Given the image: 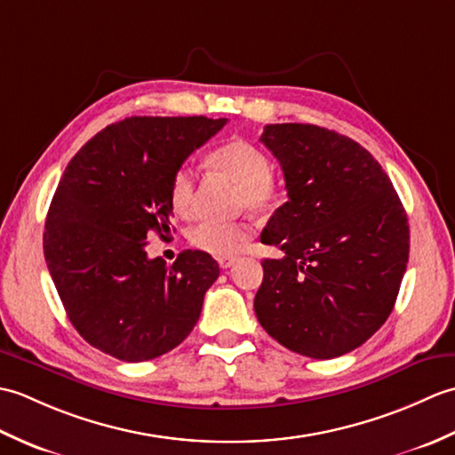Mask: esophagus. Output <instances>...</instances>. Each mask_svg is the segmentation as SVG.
I'll return each mask as SVG.
<instances>
[{
  "label": "esophagus",
  "instance_id": "esophagus-1",
  "mask_svg": "<svg viewBox=\"0 0 455 455\" xmlns=\"http://www.w3.org/2000/svg\"><path fill=\"white\" fill-rule=\"evenodd\" d=\"M233 264H235V258H228V256L219 258V266H220L222 269H228Z\"/></svg>",
  "mask_w": 455,
  "mask_h": 455
}]
</instances>
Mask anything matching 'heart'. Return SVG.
Segmentation results:
<instances>
[{"instance_id": "1", "label": "heart", "mask_w": 455, "mask_h": 455, "mask_svg": "<svg viewBox=\"0 0 455 455\" xmlns=\"http://www.w3.org/2000/svg\"><path fill=\"white\" fill-rule=\"evenodd\" d=\"M209 164L240 183L238 201L252 211H269L277 205L279 188L272 178V162L254 144L230 140L209 154ZM196 173L189 166L173 172L170 181V203L180 217L193 212ZM250 236V227L240 220L203 219L189 230L191 244L212 256L236 254Z\"/></svg>"}]
</instances>
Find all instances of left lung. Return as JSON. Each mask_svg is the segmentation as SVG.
Masks as SVG:
<instances>
[{
    "mask_svg": "<svg viewBox=\"0 0 455 455\" xmlns=\"http://www.w3.org/2000/svg\"><path fill=\"white\" fill-rule=\"evenodd\" d=\"M287 197L262 230L283 258L262 262L264 331L315 360L355 350L391 315L409 262L403 203L370 152L316 124H267Z\"/></svg>",
    "mask_w": 455,
    "mask_h": 455,
    "instance_id": "left-lung-1",
    "label": "left lung"
}]
</instances>
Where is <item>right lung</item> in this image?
I'll use <instances>...</instances> for the list:
<instances>
[{
	"mask_svg": "<svg viewBox=\"0 0 455 455\" xmlns=\"http://www.w3.org/2000/svg\"><path fill=\"white\" fill-rule=\"evenodd\" d=\"M228 119L131 117L100 131L68 164L46 215L48 272L76 331L123 362L173 350L197 324L220 269L183 250L168 266L147 236L172 230L170 181Z\"/></svg>",
	"mask_w": 455,
	"mask_h": 455,
	"instance_id": "1",
	"label": "right lung"
}]
</instances>
